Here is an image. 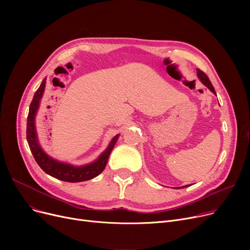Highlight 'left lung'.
<instances>
[{"instance_id":"8db88e82","label":"left lung","mask_w":250,"mask_h":250,"mask_svg":"<svg viewBox=\"0 0 250 250\" xmlns=\"http://www.w3.org/2000/svg\"><path fill=\"white\" fill-rule=\"evenodd\" d=\"M198 76H199V78H200V80H201L209 90H211L214 94H216V91H215V89H214V87H213L211 81H209V79H208V76H207L203 71H201L200 69H198ZM186 187H188V186H186ZM186 187H182V188H186Z\"/></svg>"}]
</instances>
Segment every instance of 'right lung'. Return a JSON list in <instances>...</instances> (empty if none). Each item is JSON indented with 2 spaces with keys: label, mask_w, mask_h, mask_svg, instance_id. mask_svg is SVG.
<instances>
[{
  "label": "right lung",
  "mask_w": 250,
  "mask_h": 250,
  "mask_svg": "<svg viewBox=\"0 0 250 250\" xmlns=\"http://www.w3.org/2000/svg\"><path fill=\"white\" fill-rule=\"evenodd\" d=\"M45 87V80L39 86V88L36 90L35 94L33 96V99L30 103L29 106V112L27 116V128H26V138H27V142L29 148L32 152V155L34 157L35 161L39 165L43 171L50 176L55 177L57 179L67 181V182H80L94 178L95 176L99 175L106 166L108 157L115 145L118 136H115L112 141L110 142L108 148L104 153L101 154L99 158L94 162L86 166L82 167H74L69 164H64L58 162L54 159H51L48 157L42 150L39 147L37 138H36V132L34 126V117L35 113L37 111L39 100L42 97L43 91Z\"/></svg>",
  "instance_id": "obj_1"
}]
</instances>
